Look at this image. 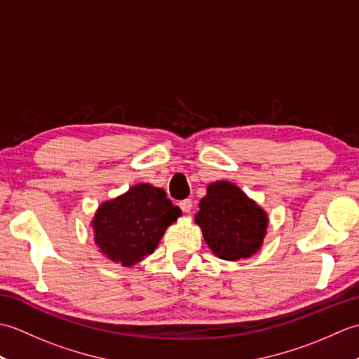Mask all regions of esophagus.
Here are the masks:
<instances>
[{
    "label": "esophagus",
    "mask_w": 359,
    "mask_h": 359,
    "mask_svg": "<svg viewBox=\"0 0 359 359\" xmlns=\"http://www.w3.org/2000/svg\"><path fill=\"white\" fill-rule=\"evenodd\" d=\"M179 207H180V210L184 211V212H189V211H191V208H193V202H191V199L180 201L179 202Z\"/></svg>",
    "instance_id": "34e87169"
}]
</instances>
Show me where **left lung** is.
Wrapping results in <instances>:
<instances>
[{
    "label": "left lung",
    "instance_id": "obj_1",
    "mask_svg": "<svg viewBox=\"0 0 359 359\" xmlns=\"http://www.w3.org/2000/svg\"><path fill=\"white\" fill-rule=\"evenodd\" d=\"M199 208L196 222L217 257L239 261L255 255L262 245L265 212L230 182L211 184Z\"/></svg>",
    "mask_w": 359,
    "mask_h": 359
}]
</instances>
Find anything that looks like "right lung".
Returning <instances> with one entry per match:
<instances>
[{
  "label": "right lung",
  "instance_id": "1",
  "mask_svg": "<svg viewBox=\"0 0 359 359\" xmlns=\"http://www.w3.org/2000/svg\"><path fill=\"white\" fill-rule=\"evenodd\" d=\"M180 210L163 189L140 184L103 203L94 219L95 242L111 261L131 266L151 255Z\"/></svg>",
  "mask_w": 359,
  "mask_h": 359
}]
</instances>
